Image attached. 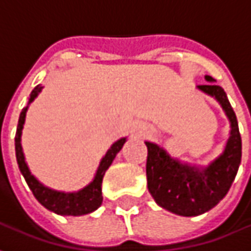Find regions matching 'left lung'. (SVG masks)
Returning <instances> with one entry per match:
<instances>
[{"label": "left lung", "mask_w": 251, "mask_h": 251, "mask_svg": "<svg viewBox=\"0 0 251 251\" xmlns=\"http://www.w3.org/2000/svg\"><path fill=\"white\" fill-rule=\"evenodd\" d=\"M200 91L215 98L230 121V137L225 151L207 167L181 163L153 142L148 148V189L160 207L181 216H198L214 208L228 192L242 157V140L238 121L225 90L205 75Z\"/></svg>", "instance_id": "obj_1"}]
</instances>
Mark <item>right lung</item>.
Segmentation results:
<instances>
[{"mask_svg":"<svg viewBox=\"0 0 251 251\" xmlns=\"http://www.w3.org/2000/svg\"><path fill=\"white\" fill-rule=\"evenodd\" d=\"M41 88L43 87L39 84L32 90L28 106L35 100L36 97L41 91ZM28 106L24 107L21 114H20L17 131H16V137H14V145H16V158H17L20 172L24 176L26 184L29 185L32 194L35 195V198L39 200V203L44 205L47 210L59 214V215L80 216L95 211L99 205L102 204V200H103V198H102V180H103L104 172L109 169L113 160L117 156V153L122 149L124 144L126 142V138H121L110 147L109 151L100 160L98 169L95 172V176H94L93 181L90 184L86 185L84 188L79 189L76 192L55 191V189L48 188L44 184H41L40 181L30 174L28 164L25 161L24 152H23V147H21V134H23V127H24Z\"/></svg>","mask_w":251,"mask_h":251,"instance_id":"1","label":"right lung"}]
</instances>
